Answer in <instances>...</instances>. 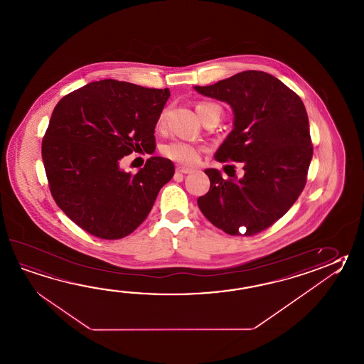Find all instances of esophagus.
<instances>
[{"label": "esophagus", "mask_w": 364, "mask_h": 364, "mask_svg": "<svg viewBox=\"0 0 364 364\" xmlns=\"http://www.w3.org/2000/svg\"><path fill=\"white\" fill-rule=\"evenodd\" d=\"M176 172H178V173H192L193 170H192V168H188V167H183V166H178V167H176Z\"/></svg>", "instance_id": "1"}]
</instances>
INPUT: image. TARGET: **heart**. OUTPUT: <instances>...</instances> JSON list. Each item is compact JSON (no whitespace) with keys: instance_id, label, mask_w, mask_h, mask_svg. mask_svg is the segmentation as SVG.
<instances>
[{"instance_id":"b5f03b06","label":"heart","mask_w":364,"mask_h":364,"mask_svg":"<svg viewBox=\"0 0 364 364\" xmlns=\"http://www.w3.org/2000/svg\"><path fill=\"white\" fill-rule=\"evenodd\" d=\"M210 107H219L215 104H200L197 106V112L202 114L206 112ZM164 119H166V112H162L161 117L158 119V126H164ZM164 154L168 156L172 161H176L180 164H193L197 161L198 154H200V148L194 145L192 142L186 141V140H172L164 145L162 149Z\"/></svg>"}]
</instances>
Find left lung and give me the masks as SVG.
I'll return each mask as SVG.
<instances>
[{"mask_svg": "<svg viewBox=\"0 0 364 364\" xmlns=\"http://www.w3.org/2000/svg\"><path fill=\"white\" fill-rule=\"evenodd\" d=\"M194 90L232 107L233 129L214 158L240 162L244 168L240 178L205 170L210 191L197 200L198 208L230 236L267 230L293 206L306 184L312 144L302 100L277 77L254 70Z\"/></svg>", "mask_w": 364, "mask_h": 364, "instance_id": "8db88e82", "label": "left lung"}]
</instances>
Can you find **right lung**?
Here are the masks:
<instances>
[{
    "instance_id": "obj_1",
    "label": "right lung",
    "mask_w": 364,
    "mask_h": 364,
    "mask_svg": "<svg viewBox=\"0 0 364 364\" xmlns=\"http://www.w3.org/2000/svg\"><path fill=\"white\" fill-rule=\"evenodd\" d=\"M170 90L105 79L63 97L53 110L41 154L55 203L104 240L132 233L173 176L170 159L151 156L136 173L120 161L156 148V122Z\"/></svg>"
}]
</instances>
